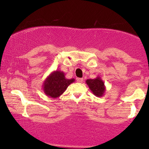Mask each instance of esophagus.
<instances>
[{"label":"esophagus","mask_w":149,"mask_h":149,"mask_svg":"<svg viewBox=\"0 0 149 149\" xmlns=\"http://www.w3.org/2000/svg\"><path fill=\"white\" fill-rule=\"evenodd\" d=\"M77 82L79 83H82L83 82V78H77Z\"/></svg>","instance_id":"esophagus-1"}]
</instances>
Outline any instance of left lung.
<instances>
[{
  "label": "left lung",
  "mask_w": 149,
  "mask_h": 149,
  "mask_svg": "<svg viewBox=\"0 0 149 149\" xmlns=\"http://www.w3.org/2000/svg\"><path fill=\"white\" fill-rule=\"evenodd\" d=\"M86 83L91 92L96 97H100L104 95L106 87L104 81L100 76H97L95 79H88L86 80Z\"/></svg>",
  "instance_id": "obj_1"
}]
</instances>
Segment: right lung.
Returning a JSON list of instances; mask_svg holds the SVG:
<instances>
[{
    "instance_id": "add662e5",
    "label": "right lung",
    "mask_w": 149,
    "mask_h": 149,
    "mask_svg": "<svg viewBox=\"0 0 149 149\" xmlns=\"http://www.w3.org/2000/svg\"><path fill=\"white\" fill-rule=\"evenodd\" d=\"M75 81L74 78L67 79L63 71H52L44 80L42 89L47 97L57 98L64 93L69 85Z\"/></svg>"
}]
</instances>
